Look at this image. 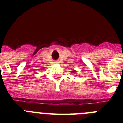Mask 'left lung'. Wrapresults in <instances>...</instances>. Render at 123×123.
I'll return each mask as SVG.
<instances>
[{
	"instance_id": "left-lung-1",
	"label": "left lung",
	"mask_w": 123,
	"mask_h": 123,
	"mask_svg": "<svg viewBox=\"0 0 123 123\" xmlns=\"http://www.w3.org/2000/svg\"><path fill=\"white\" fill-rule=\"evenodd\" d=\"M72 72H73V73H74V74L76 73V71H72Z\"/></svg>"
}]
</instances>
